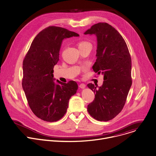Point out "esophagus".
I'll return each mask as SVG.
<instances>
[{
    "label": "esophagus",
    "instance_id": "obj_1",
    "mask_svg": "<svg viewBox=\"0 0 156 156\" xmlns=\"http://www.w3.org/2000/svg\"><path fill=\"white\" fill-rule=\"evenodd\" d=\"M79 87H80V88H81V89H84V88L86 87V85H85L84 83H81V84H80L79 85Z\"/></svg>",
    "mask_w": 156,
    "mask_h": 156
}]
</instances>
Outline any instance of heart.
Returning a JSON list of instances; mask_svg holds the SVG:
<instances>
[{
    "instance_id": "heart-1",
    "label": "heart",
    "mask_w": 156,
    "mask_h": 156,
    "mask_svg": "<svg viewBox=\"0 0 156 156\" xmlns=\"http://www.w3.org/2000/svg\"><path fill=\"white\" fill-rule=\"evenodd\" d=\"M90 46V44L89 42L86 41H82L78 43V48H82L84 46Z\"/></svg>"
}]
</instances>
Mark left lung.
<instances>
[{
  "instance_id": "obj_1",
  "label": "left lung",
  "mask_w": 156,
  "mask_h": 156,
  "mask_svg": "<svg viewBox=\"0 0 156 156\" xmlns=\"http://www.w3.org/2000/svg\"><path fill=\"white\" fill-rule=\"evenodd\" d=\"M84 34L97 37V59L92 69L103 75L104 80L98 88L96 84H87L95 94L87 112L97 121H108L122 111L132 86L130 55L123 37L108 23L95 24Z\"/></svg>"
}]
</instances>
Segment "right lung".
<instances>
[{
    "label": "right lung",
    "instance_id": "add662e5",
    "mask_svg": "<svg viewBox=\"0 0 156 156\" xmlns=\"http://www.w3.org/2000/svg\"><path fill=\"white\" fill-rule=\"evenodd\" d=\"M78 36L63 27L49 26L37 35L24 59L22 86L31 110L44 121L61 119L78 89L74 81L64 83L57 80L56 84L53 69L59 59L62 40Z\"/></svg>",
    "mask_w": 156,
    "mask_h": 156
}]
</instances>
